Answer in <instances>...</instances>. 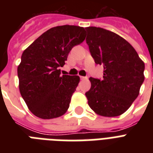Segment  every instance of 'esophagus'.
<instances>
[{
	"instance_id": "1",
	"label": "esophagus",
	"mask_w": 153,
	"mask_h": 153,
	"mask_svg": "<svg viewBox=\"0 0 153 153\" xmlns=\"http://www.w3.org/2000/svg\"><path fill=\"white\" fill-rule=\"evenodd\" d=\"M88 78L87 77H84V76H80V79L81 80H85V79H87Z\"/></svg>"
}]
</instances>
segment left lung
<instances>
[{
  "label": "left lung",
  "mask_w": 153,
  "mask_h": 153,
  "mask_svg": "<svg viewBox=\"0 0 153 153\" xmlns=\"http://www.w3.org/2000/svg\"><path fill=\"white\" fill-rule=\"evenodd\" d=\"M86 30L91 56L104 69L102 79L90 78L88 105L101 116H119L139 95L145 63L133 46L116 33L97 27Z\"/></svg>",
  "instance_id": "1"
}]
</instances>
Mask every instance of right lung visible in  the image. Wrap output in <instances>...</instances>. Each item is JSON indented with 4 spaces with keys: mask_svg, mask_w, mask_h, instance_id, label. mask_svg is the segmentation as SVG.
<instances>
[{
    "mask_svg": "<svg viewBox=\"0 0 153 153\" xmlns=\"http://www.w3.org/2000/svg\"><path fill=\"white\" fill-rule=\"evenodd\" d=\"M85 28L62 25L50 28L38 37L21 56L17 68L19 89L35 116L51 119L62 116L69 108L78 84V75H60L73 48L85 39Z\"/></svg>",
    "mask_w": 153,
    "mask_h": 153,
    "instance_id": "1",
    "label": "right lung"
}]
</instances>
